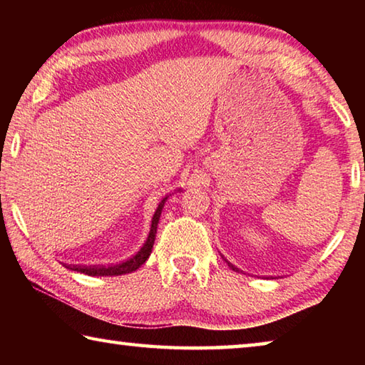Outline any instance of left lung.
<instances>
[{"instance_id": "8db88e82", "label": "left lung", "mask_w": 365, "mask_h": 365, "mask_svg": "<svg viewBox=\"0 0 365 365\" xmlns=\"http://www.w3.org/2000/svg\"><path fill=\"white\" fill-rule=\"evenodd\" d=\"M228 265H230V269H233V270H237V267H235V265H232L230 262H228Z\"/></svg>"}]
</instances>
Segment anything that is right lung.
I'll return each instance as SVG.
<instances>
[{
	"label": "right lung",
	"mask_w": 365,
	"mask_h": 365,
	"mask_svg": "<svg viewBox=\"0 0 365 365\" xmlns=\"http://www.w3.org/2000/svg\"><path fill=\"white\" fill-rule=\"evenodd\" d=\"M168 197H169V195H165L163 200H160L156 212H154V215H153L151 230H150V235H148L146 242L138 250V252H135V255L132 257H128L127 261L117 262L114 265H66V267L71 269V270L80 272V274L91 275V277H114V275L132 274V272H135L138 267H141V265L146 262V259L150 257V255H151L154 238H156V230H158L160 212H163V207L165 205V201H168Z\"/></svg>",
	"instance_id": "add662e5"
}]
</instances>
